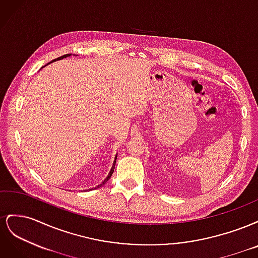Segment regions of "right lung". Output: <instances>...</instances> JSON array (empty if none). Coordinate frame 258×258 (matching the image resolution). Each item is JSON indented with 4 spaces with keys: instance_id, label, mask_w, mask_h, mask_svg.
<instances>
[{
    "instance_id": "1",
    "label": "right lung",
    "mask_w": 258,
    "mask_h": 258,
    "mask_svg": "<svg viewBox=\"0 0 258 258\" xmlns=\"http://www.w3.org/2000/svg\"><path fill=\"white\" fill-rule=\"evenodd\" d=\"M69 56H71V53H67V54H64V56H61V57H59V58H57V59H54V60H52V62L53 61H56V60H60V59H63V58H67V57H69ZM50 63V62H49ZM116 158H117V155H116ZM116 158H115V161H114V163H113V167H112V169H111V171H110V173H108V175H107V177L104 179V182L102 183V184H100V185H98L97 187H100V186H102L105 182H107L108 179H110V177L112 176V174H113V172H114V169H115V163H116Z\"/></svg>"
}]
</instances>
